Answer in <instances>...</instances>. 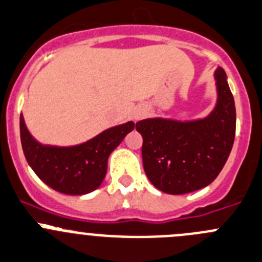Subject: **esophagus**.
<instances>
[{"instance_id":"esophagus-1","label":"esophagus","mask_w":262,"mask_h":262,"mask_svg":"<svg viewBox=\"0 0 262 262\" xmlns=\"http://www.w3.org/2000/svg\"><path fill=\"white\" fill-rule=\"evenodd\" d=\"M141 116H143V113H141V112H138V113H135V119L141 118Z\"/></svg>"}]
</instances>
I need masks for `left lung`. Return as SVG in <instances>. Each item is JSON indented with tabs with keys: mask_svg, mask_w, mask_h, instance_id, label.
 <instances>
[{
	"mask_svg": "<svg viewBox=\"0 0 262 262\" xmlns=\"http://www.w3.org/2000/svg\"><path fill=\"white\" fill-rule=\"evenodd\" d=\"M225 71H215L217 101L207 117L193 121L148 118L136 123L143 136V164L149 181L167 194L210 185L228 161L235 138V104Z\"/></svg>",
	"mask_w": 262,
	"mask_h": 262,
	"instance_id": "obj_1",
	"label": "left lung"
}]
</instances>
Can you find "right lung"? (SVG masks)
<instances>
[{
  "label": "right lung",
  "instance_id": "obj_1",
  "mask_svg": "<svg viewBox=\"0 0 262 262\" xmlns=\"http://www.w3.org/2000/svg\"><path fill=\"white\" fill-rule=\"evenodd\" d=\"M134 127L133 121L126 122L78 145H43L31 135L21 114L20 140L27 162L46 185L63 194L82 195L101 185L109 156Z\"/></svg>",
  "mask_w": 262,
  "mask_h": 262
}]
</instances>
